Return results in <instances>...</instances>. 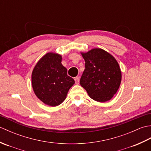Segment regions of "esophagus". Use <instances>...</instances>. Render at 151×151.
I'll use <instances>...</instances> for the list:
<instances>
[{"mask_svg": "<svg viewBox=\"0 0 151 151\" xmlns=\"http://www.w3.org/2000/svg\"><path fill=\"white\" fill-rule=\"evenodd\" d=\"M75 84H78L80 82V80H79V77L78 76H76V77L75 78Z\"/></svg>", "mask_w": 151, "mask_h": 151, "instance_id": "obj_1", "label": "esophagus"}]
</instances>
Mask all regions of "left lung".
<instances>
[{"instance_id":"8db88e82","label":"left lung","mask_w":151,"mask_h":151,"mask_svg":"<svg viewBox=\"0 0 151 151\" xmlns=\"http://www.w3.org/2000/svg\"><path fill=\"white\" fill-rule=\"evenodd\" d=\"M85 69L80 84L93 100L104 102L116 93L121 82V71L115 58L101 49L82 53Z\"/></svg>"}]
</instances>
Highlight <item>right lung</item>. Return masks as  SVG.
I'll list each match as a JSON object with an SVG mask.
<instances>
[{"label": "right lung", "mask_w": 151, "mask_h": 151, "mask_svg": "<svg viewBox=\"0 0 151 151\" xmlns=\"http://www.w3.org/2000/svg\"><path fill=\"white\" fill-rule=\"evenodd\" d=\"M61 62L62 56L49 52L39 60L32 73L35 94L43 103L50 106L62 103L69 89L75 84Z\"/></svg>", "instance_id": "right-lung-1"}]
</instances>
